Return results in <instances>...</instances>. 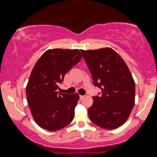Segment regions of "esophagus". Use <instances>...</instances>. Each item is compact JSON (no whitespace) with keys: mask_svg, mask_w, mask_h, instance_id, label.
I'll use <instances>...</instances> for the list:
<instances>
[{"mask_svg":"<svg viewBox=\"0 0 157 157\" xmlns=\"http://www.w3.org/2000/svg\"><path fill=\"white\" fill-rule=\"evenodd\" d=\"M84 98V95H79V98H80L81 100L83 99V98Z\"/></svg>","mask_w":157,"mask_h":157,"instance_id":"esophagus-1","label":"esophagus"}]
</instances>
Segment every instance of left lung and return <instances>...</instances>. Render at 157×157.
Here are the masks:
<instances>
[{"label":"left lung","instance_id":"8db88e82","mask_svg":"<svg viewBox=\"0 0 157 157\" xmlns=\"http://www.w3.org/2000/svg\"><path fill=\"white\" fill-rule=\"evenodd\" d=\"M94 84L102 95L94 96L88 109L90 120L102 128L113 129L125 123L134 106L135 82L124 60L111 48L81 50Z\"/></svg>","mask_w":157,"mask_h":157}]
</instances>
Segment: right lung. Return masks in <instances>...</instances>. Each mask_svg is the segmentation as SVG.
<instances>
[{"mask_svg": "<svg viewBox=\"0 0 157 157\" xmlns=\"http://www.w3.org/2000/svg\"><path fill=\"white\" fill-rule=\"evenodd\" d=\"M82 56L78 49H49L34 65L26 86V97L34 120L41 128L57 131L73 121L79 95L58 94V84Z\"/></svg>", "mask_w": 157, "mask_h": 157, "instance_id": "add662e5", "label": "right lung"}]
</instances>
